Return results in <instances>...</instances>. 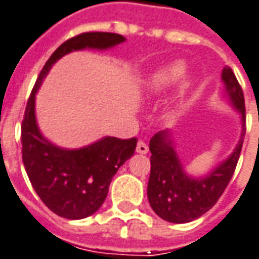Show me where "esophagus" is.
<instances>
[{
	"label": "esophagus",
	"mask_w": 259,
	"mask_h": 259,
	"mask_svg": "<svg viewBox=\"0 0 259 259\" xmlns=\"http://www.w3.org/2000/svg\"><path fill=\"white\" fill-rule=\"evenodd\" d=\"M148 152H149L148 145H146L145 142H142V141H139L137 145V153H139V154H146Z\"/></svg>",
	"instance_id": "34e87169"
}]
</instances>
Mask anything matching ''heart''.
<instances>
[{
	"label": "heart",
	"mask_w": 259,
	"mask_h": 259,
	"mask_svg": "<svg viewBox=\"0 0 259 259\" xmlns=\"http://www.w3.org/2000/svg\"><path fill=\"white\" fill-rule=\"evenodd\" d=\"M185 70H186V65L182 60H177L169 65L160 67L154 73H152V75L146 81V92L152 94V95L163 92L184 75ZM189 85L190 81H186L184 84V88H188Z\"/></svg>",
	"instance_id": "b5f03b06"
}]
</instances>
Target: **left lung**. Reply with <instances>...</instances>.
I'll return each mask as SVG.
<instances>
[{
	"label": "left lung",
	"mask_w": 259,
	"mask_h": 259,
	"mask_svg": "<svg viewBox=\"0 0 259 259\" xmlns=\"http://www.w3.org/2000/svg\"><path fill=\"white\" fill-rule=\"evenodd\" d=\"M224 84L222 98L232 109L240 114L241 131L233 152L203 175L186 171L177 152L172 131L164 130L153 135L150 149V177L148 199L150 207L161 220L172 224H186L197 220L212 208L229 184L240 156L246 135V109L244 96L235 73L225 66L221 74Z\"/></svg>",
	"instance_id": "obj_1"
}]
</instances>
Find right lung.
I'll list each match as a JSON object with an SVG mask.
<instances>
[{
    "label": "right lung",
    "instance_id": "right-lung-1",
    "mask_svg": "<svg viewBox=\"0 0 259 259\" xmlns=\"http://www.w3.org/2000/svg\"><path fill=\"white\" fill-rule=\"evenodd\" d=\"M125 41L114 33H82L60 45L41 70L22 122V157L35 193L67 220H82L101 208L118 168L134 156L137 139L103 137L78 149L60 148L42 135L35 117V95L52 66L74 51H106Z\"/></svg>",
    "mask_w": 259,
    "mask_h": 259
}]
</instances>
